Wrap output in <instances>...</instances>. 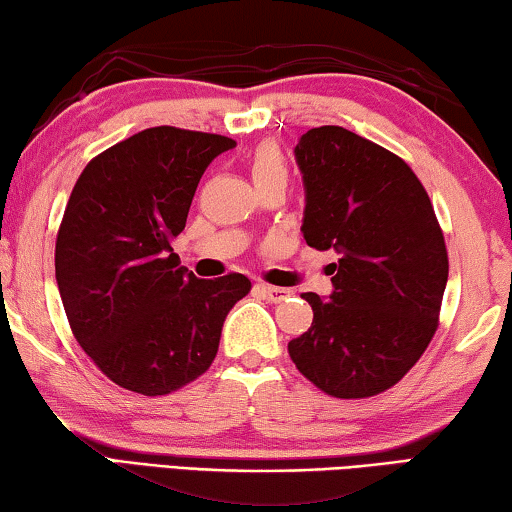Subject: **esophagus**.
I'll list each match as a JSON object with an SVG mask.
<instances>
[{
    "instance_id": "obj_1",
    "label": "esophagus",
    "mask_w": 512,
    "mask_h": 512,
    "mask_svg": "<svg viewBox=\"0 0 512 512\" xmlns=\"http://www.w3.org/2000/svg\"><path fill=\"white\" fill-rule=\"evenodd\" d=\"M258 290H261V293H263L270 302H283V300H288L290 295H293V290H290V288L267 286V283H258Z\"/></svg>"
}]
</instances>
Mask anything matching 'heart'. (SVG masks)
I'll return each instance as SVG.
<instances>
[{"label": "heart", "instance_id": "1", "mask_svg": "<svg viewBox=\"0 0 512 512\" xmlns=\"http://www.w3.org/2000/svg\"><path fill=\"white\" fill-rule=\"evenodd\" d=\"M251 178H254L256 187L270 183V180H286L288 178V164L283 157L281 148L274 141H263L254 148L249 160Z\"/></svg>", "mask_w": 512, "mask_h": 512}]
</instances>
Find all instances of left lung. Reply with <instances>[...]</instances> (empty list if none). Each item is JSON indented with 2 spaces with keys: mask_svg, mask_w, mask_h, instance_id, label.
Listing matches in <instances>:
<instances>
[{
  "mask_svg": "<svg viewBox=\"0 0 512 512\" xmlns=\"http://www.w3.org/2000/svg\"><path fill=\"white\" fill-rule=\"evenodd\" d=\"M295 157L306 245L341 258L329 300L302 295L313 322L288 355L329 396H377L403 380L437 332L448 279L442 226L410 164L341 125L306 132Z\"/></svg>",
  "mask_w": 512,
  "mask_h": 512,
  "instance_id": "8db88e82",
  "label": "left lung"
}]
</instances>
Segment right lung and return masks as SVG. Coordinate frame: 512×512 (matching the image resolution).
<instances>
[{
  "label": "right lung",
  "instance_id": "add662e5",
  "mask_svg": "<svg viewBox=\"0 0 512 512\" xmlns=\"http://www.w3.org/2000/svg\"><path fill=\"white\" fill-rule=\"evenodd\" d=\"M233 146L157 125L93 157L70 192L54 249L59 295L77 343L123 389L167 396L206 373L251 290L238 272L196 279L171 247L203 171Z\"/></svg>",
  "mask_w": 512,
  "mask_h": 512
}]
</instances>
